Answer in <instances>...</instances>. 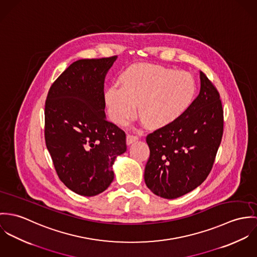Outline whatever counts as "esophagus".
I'll list each match as a JSON object with an SVG mask.
<instances>
[{
    "label": "esophagus",
    "instance_id": "obj_1",
    "mask_svg": "<svg viewBox=\"0 0 257 257\" xmlns=\"http://www.w3.org/2000/svg\"><path fill=\"white\" fill-rule=\"evenodd\" d=\"M138 140V137L137 136H135V135H127V140H126V142H127V145L128 146H130L131 144H133L134 142H136Z\"/></svg>",
    "mask_w": 257,
    "mask_h": 257
}]
</instances>
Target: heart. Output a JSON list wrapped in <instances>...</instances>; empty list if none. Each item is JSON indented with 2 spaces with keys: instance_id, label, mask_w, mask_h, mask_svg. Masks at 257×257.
<instances>
[{
  "instance_id": "obj_1",
  "label": "heart",
  "mask_w": 257,
  "mask_h": 257,
  "mask_svg": "<svg viewBox=\"0 0 257 257\" xmlns=\"http://www.w3.org/2000/svg\"><path fill=\"white\" fill-rule=\"evenodd\" d=\"M122 86H110L105 104L115 123L126 124L137 112L149 128L165 127L184 114L197 95V82L187 72L137 64L121 77Z\"/></svg>"
}]
</instances>
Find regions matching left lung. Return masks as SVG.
Segmentation results:
<instances>
[{"label": "left lung", "instance_id": "1", "mask_svg": "<svg viewBox=\"0 0 257 257\" xmlns=\"http://www.w3.org/2000/svg\"><path fill=\"white\" fill-rule=\"evenodd\" d=\"M201 87L190 108L171 124L147 136L150 158L144 178L156 195L178 198L207 178L223 136L220 94L200 71Z\"/></svg>", "mask_w": 257, "mask_h": 257}]
</instances>
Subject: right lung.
Returning <instances> with one entry per match:
<instances>
[{
  "label": "right lung",
  "instance_id": "1",
  "mask_svg": "<svg viewBox=\"0 0 257 257\" xmlns=\"http://www.w3.org/2000/svg\"><path fill=\"white\" fill-rule=\"evenodd\" d=\"M117 56L71 64L50 87L45 102V142L61 181L94 196L113 181L115 159L126 135L106 120L104 79Z\"/></svg>",
  "mask_w": 257,
  "mask_h": 257
}]
</instances>
